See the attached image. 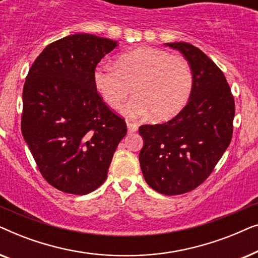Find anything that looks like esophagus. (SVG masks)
Listing matches in <instances>:
<instances>
[{
	"label": "esophagus",
	"mask_w": 258,
	"mask_h": 258,
	"mask_svg": "<svg viewBox=\"0 0 258 258\" xmlns=\"http://www.w3.org/2000/svg\"><path fill=\"white\" fill-rule=\"evenodd\" d=\"M126 126H128V132L129 133H135L139 129V124L136 123H132V122H126Z\"/></svg>",
	"instance_id": "1"
}]
</instances>
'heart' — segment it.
Wrapping results in <instances>:
<instances>
[{"label": "heart", "mask_w": 258, "mask_h": 258, "mask_svg": "<svg viewBox=\"0 0 258 258\" xmlns=\"http://www.w3.org/2000/svg\"><path fill=\"white\" fill-rule=\"evenodd\" d=\"M93 80L103 101L114 109L121 107L134 86L136 94L122 108L123 114L132 118L150 112L157 119L170 118L184 107L192 89L188 61L150 47L119 55L116 66L100 63Z\"/></svg>", "instance_id": "heart-1"}]
</instances>
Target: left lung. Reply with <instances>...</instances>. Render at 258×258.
Wrapping results in <instances>:
<instances>
[{
  "label": "left lung",
  "instance_id": "8db88e82",
  "mask_svg": "<svg viewBox=\"0 0 258 258\" xmlns=\"http://www.w3.org/2000/svg\"><path fill=\"white\" fill-rule=\"evenodd\" d=\"M189 62L192 89L184 108L162 124L141 125L140 165L157 192L181 195L209 177L232 137L235 101L222 70L197 47L165 43Z\"/></svg>",
  "mask_w": 258,
  "mask_h": 258
}]
</instances>
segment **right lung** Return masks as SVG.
<instances>
[{
	"label": "right lung",
	"instance_id": "1",
	"mask_svg": "<svg viewBox=\"0 0 258 258\" xmlns=\"http://www.w3.org/2000/svg\"><path fill=\"white\" fill-rule=\"evenodd\" d=\"M117 42L90 34L55 41L37 56L23 87L21 130L54 188L86 195L105 181L126 124L95 88L98 62Z\"/></svg>",
	"mask_w": 258,
	"mask_h": 258
}]
</instances>
